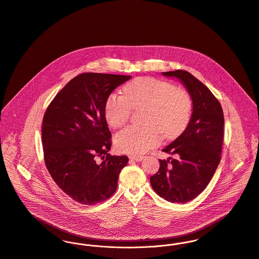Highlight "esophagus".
I'll return each mask as SVG.
<instances>
[{
	"mask_svg": "<svg viewBox=\"0 0 259 259\" xmlns=\"http://www.w3.org/2000/svg\"><path fill=\"white\" fill-rule=\"evenodd\" d=\"M143 156H138V155H133V156H130L129 159L132 160V161H135V162H140L143 160Z\"/></svg>",
	"mask_w": 259,
	"mask_h": 259,
	"instance_id": "1",
	"label": "esophagus"
}]
</instances>
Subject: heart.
Returning <instances> with one entry per match:
<instances>
[{
    "label": "heart",
    "instance_id": "1",
    "mask_svg": "<svg viewBox=\"0 0 259 259\" xmlns=\"http://www.w3.org/2000/svg\"><path fill=\"white\" fill-rule=\"evenodd\" d=\"M192 98L183 89L154 77H138L123 88V95L111 94L104 105L108 125L120 128L128 121L131 110L143 108L142 126H129L119 132L114 142L118 151L141 154L165 139L178 137L187 127Z\"/></svg>",
    "mask_w": 259,
    "mask_h": 259
}]
</instances>
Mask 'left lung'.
I'll return each instance as SVG.
<instances>
[{
    "mask_svg": "<svg viewBox=\"0 0 259 259\" xmlns=\"http://www.w3.org/2000/svg\"><path fill=\"white\" fill-rule=\"evenodd\" d=\"M162 74L176 77L186 87L193 113L185 131L163 149L178 158L159 160L160 169L150 177V183L166 201L185 203L206 188L221 162L225 118L220 101L193 74L186 70Z\"/></svg>",
    "mask_w": 259,
    "mask_h": 259,
    "instance_id": "left-lung-1",
    "label": "left lung"
}]
</instances>
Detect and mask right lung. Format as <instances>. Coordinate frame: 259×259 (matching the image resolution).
<instances>
[{
    "label": "right lung",
    "instance_id": "obj_1",
    "mask_svg": "<svg viewBox=\"0 0 259 259\" xmlns=\"http://www.w3.org/2000/svg\"><path fill=\"white\" fill-rule=\"evenodd\" d=\"M130 78L81 73L58 92L44 116L41 138L47 169L58 187L81 204L109 199L128 163L127 156L108 153L111 132L104 105L116 87Z\"/></svg>",
    "mask_w": 259,
    "mask_h": 259
}]
</instances>
